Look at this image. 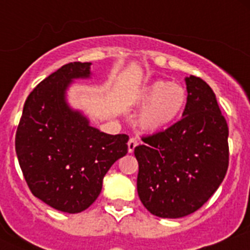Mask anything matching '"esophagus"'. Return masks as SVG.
Returning a JSON list of instances; mask_svg holds the SVG:
<instances>
[{
	"label": "esophagus",
	"instance_id": "esophagus-1",
	"mask_svg": "<svg viewBox=\"0 0 250 250\" xmlns=\"http://www.w3.org/2000/svg\"><path fill=\"white\" fill-rule=\"evenodd\" d=\"M139 144V140H137V137H131L128 140V152L132 153L136 148V145Z\"/></svg>",
	"mask_w": 250,
	"mask_h": 250
}]
</instances>
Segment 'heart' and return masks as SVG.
I'll return each mask as SVG.
<instances>
[{
  "label": "heart",
  "instance_id": "heart-1",
  "mask_svg": "<svg viewBox=\"0 0 250 250\" xmlns=\"http://www.w3.org/2000/svg\"><path fill=\"white\" fill-rule=\"evenodd\" d=\"M187 94L182 85L158 80L149 84L140 94V104L146 106L141 125L149 131H160L172 123L186 105Z\"/></svg>",
  "mask_w": 250,
  "mask_h": 250
}]
</instances>
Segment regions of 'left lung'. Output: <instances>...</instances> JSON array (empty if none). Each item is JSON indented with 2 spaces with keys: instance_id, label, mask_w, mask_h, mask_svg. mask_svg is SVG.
<instances>
[{
  "instance_id": "1",
  "label": "left lung",
  "mask_w": 250,
  "mask_h": 250,
  "mask_svg": "<svg viewBox=\"0 0 250 250\" xmlns=\"http://www.w3.org/2000/svg\"><path fill=\"white\" fill-rule=\"evenodd\" d=\"M183 118L141 137L137 193L157 217L182 218L198 210L221 186L229 168V125L215 94L197 76L186 79Z\"/></svg>"
}]
</instances>
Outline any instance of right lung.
<instances>
[{
  "mask_svg": "<svg viewBox=\"0 0 250 250\" xmlns=\"http://www.w3.org/2000/svg\"><path fill=\"white\" fill-rule=\"evenodd\" d=\"M90 63L72 62L45 78L25 100L15 150L29 190L63 213L89 208L104 176L128 152V136L107 135L64 102L72 79L88 78Z\"/></svg>",
  "mask_w": 250,
  "mask_h": 250,
  "instance_id": "add662e5",
  "label": "right lung"
}]
</instances>
